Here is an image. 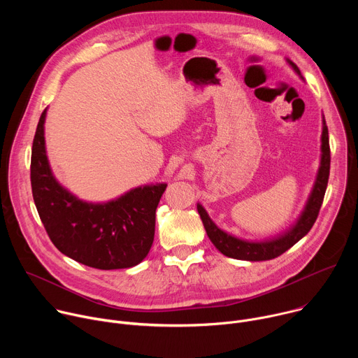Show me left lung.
<instances>
[{"label": "left lung", "mask_w": 358, "mask_h": 358, "mask_svg": "<svg viewBox=\"0 0 358 358\" xmlns=\"http://www.w3.org/2000/svg\"><path fill=\"white\" fill-rule=\"evenodd\" d=\"M289 65L293 68V71L301 78V73L299 68L289 61ZM303 79V78H301ZM329 174H330V145H329V130L326 126V120L323 117V131H322V159H320V167L319 173L313 185V189L310 192V196L306 202V207L296 221V224L287 229L285 234L279 235L278 238L269 239V241H261V242H250L245 239L235 238L222 229H220L213 220L208 217L207 211L203 210L201 203H196L198 214L202 220L203 228L207 231L208 238L215 245V248L224 253L228 258L241 259V261H250V262H259V261H269L275 259L283 252L290 249L296 242H299L306 234H308L313 224L317 220L320 207L323 203V198L326 194L327 182H329Z\"/></svg>", "instance_id": "1"}]
</instances>
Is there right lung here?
<instances>
[{"label": "right lung", "instance_id": "add662e5", "mask_svg": "<svg viewBox=\"0 0 358 358\" xmlns=\"http://www.w3.org/2000/svg\"><path fill=\"white\" fill-rule=\"evenodd\" d=\"M42 112L31 156V187L39 218L52 243L71 259L110 271L138 265L155 241L156 210L167 184L143 185L109 202H86L50 171Z\"/></svg>", "mask_w": 358, "mask_h": 358}]
</instances>
